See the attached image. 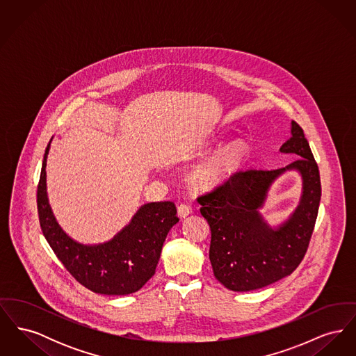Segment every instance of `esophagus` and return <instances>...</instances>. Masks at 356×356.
Here are the masks:
<instances>
[{
	"instance_id": "1",
	"label": "esophagus",
	"mask_w": 356,
	"mask_h": 356,
	"mask_svg": "<svg viewBox=\"0 0 356 356\" xmlns=\"http://www.w3.org/2000/svg\"><path fill=\"white\" fill-rule=\"evenodd\" d=\"M177 213H179V216H180L181 219H186V216H189V215L192 213V208H191V205H188V204H180V205L177 207Z\"/></svg>"
}]
</instances>
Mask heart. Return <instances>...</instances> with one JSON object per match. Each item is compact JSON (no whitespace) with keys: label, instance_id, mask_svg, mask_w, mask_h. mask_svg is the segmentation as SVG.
Returning a JSON list of instances; mask_svg holds the SVG:
<instances>
[{"label":"heart","instance_id":"1","mask_svg":"<svg viewBox=\"0 0 356 356\" xmlns=\"http://www.w3.org/2000/svg\"><path fill=\"white\" fill-rule=\"evenodd\" d=\"M248 156L250 145L241 138L232 140L199 164L192 172L191 180L203 188L221 186L243 170Z\"/></svg>","mask_w":356,"mask_h":356}]
</instances>
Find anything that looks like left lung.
I'll list each match as a JSON object with an SVG mask.
<instances>
[{
    "instance_id": "left-lung-1",
    "label": "left lung",
    "mask_w": 356,
    "mask_h": 356,
    "mask_svg": "<svg viewBox=\"0 0 356 356\" xmlns=\"http://www.w3.org/2000/svg\"><path fill=\"white\" fill-rule=\"evenodd\" d=\"M279 151L299 159L279 170L237 173L224 186L197 199L211 228L212 270L231 291H254L286 277L296 270L308 248L322 186L305 132L295 121H291V137ZM287 171L301 176V199L286 221L271 226L261 209L271 184Z\"/></svg>"
}]
</instances>
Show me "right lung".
<instances>
[{
	"instance_id": "right-lung-1",
	"label": "right lung",
	"mask_w": 356,
	"mask_h": 356,
	"mask_svg": "<svg viewBox=\"0 0 356 356\" xmlns=\"http://www.w3.org/2000/svg\"><path fill=\"white\" fill-rule=\"evenodd\" d=\"M53 137L44 153L37 209L42 234L53 252L84 287L100 295H129L143 287L156 271L163 244L179 221L172 202L141 205L119 232L99 244H84L61 228L51 211L47 191V160Z\"/></svg>"
}]
</instances>
